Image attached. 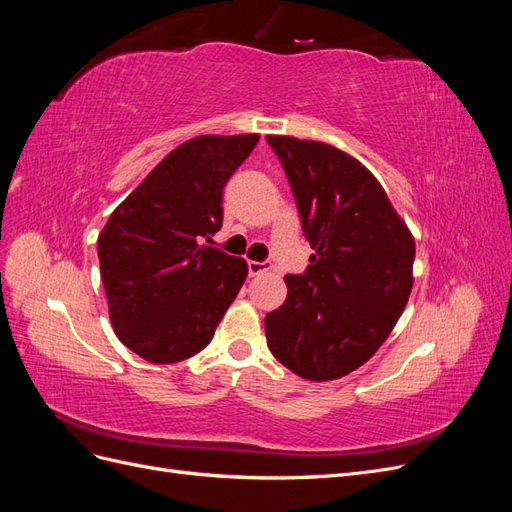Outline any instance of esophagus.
I'll return each mask as SVG.
<instances>
[{
  "instance_id": "obj_1",
  "label": "esophagus",
  "mask_w": 512,
  "mask_h": 512,
  "mask_svg": "<svg viewBox=\"0 0 512 512\" xmlns=\"http://www.w3.org/2000/svg\"><path fill=\"white\" fill-rule=\"evenodd\" d=\"M271 269V262H256V260H250L247 262V271H250V275H260V273H267Z\"/></svg>"
}]
</instances>
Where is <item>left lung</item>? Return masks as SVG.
Wrapping results in <instances>:
<instances>
[{"label": "left lung", "mask_w": 512, "mask_h": 512, "mask_svg": "<svg viewBox=\"0 0 512 512\" xmlns=\"http://www.w3.org/2000/svg\"><path fill=\"white\" fill-rule=\"evenodd\" d=\"M316 254L286 275L288 297L265 318L273 356L294 374L327 382L367 363L391 335L412 290L414 237L380 181L346 151L267 136Z\"/></svg>", "instance_id": "8db88e82"}]
</instances>
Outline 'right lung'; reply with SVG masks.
<instances>
[{
  "label": "right lung",
  "mask_w": 512,
  "mask_h": 512,
  "mask_svg": "<svg viewBox=\"0 0 512 512\" xmlns=\"http://www.w3.org/2000/svg\"><path fill=\"white\" fill-rule=\"evenodd\" d=\"M258 138H190L100 232V275L115 335L149 363H177L203 350L245 282L247 262L205 241L222 228L224 185Z\"/></svg>",
  "instance_id": "obj_1"
}]
</instances>
